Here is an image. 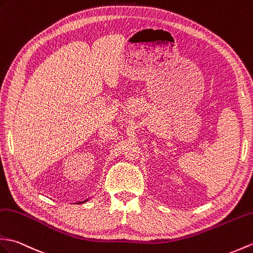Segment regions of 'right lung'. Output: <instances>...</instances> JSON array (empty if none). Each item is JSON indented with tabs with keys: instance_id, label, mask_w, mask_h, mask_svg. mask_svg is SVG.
I'll use <instances>...</instances> for the list:
<instances>
[{
	"instance_id": "right-lung-1",
	"label": "right lung",
	"mask_w": 253,
	"mask_h": 253,
	"mask_svg": "<svg viewBox=\"0 0 253 253\" xmlns=\"http://www.w3.org/2000/svg\"><path fill=\"white\" fill-rule=\"evenodd\" d=\"M87 202V199H86V201H84V202H81V203H79V204H82V203H86Z\"/></svg>"
}]
</instances>
